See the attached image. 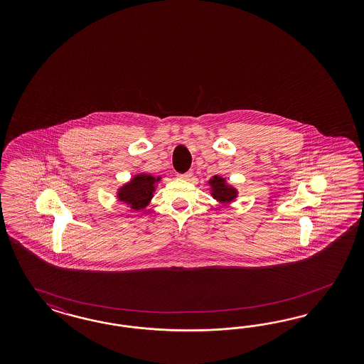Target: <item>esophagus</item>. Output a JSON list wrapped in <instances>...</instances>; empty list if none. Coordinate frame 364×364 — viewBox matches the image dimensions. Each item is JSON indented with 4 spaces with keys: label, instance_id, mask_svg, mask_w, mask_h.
Masks as SVG:
<instances>
[{
    "label": "esophagus",
    "instance_id": "esophagus-1",
    "mask_svg": "<svg viewBox=\"0 0 364 364\" xmlns=\"http://www.w3.org/2000/svg\"><path fill=\"white\" fill-rule=\"evenodd\" d=\"M177 176L180 177V178H186V180H188L189 177L192 176V171H188L186 173H178Z\"/></svg>",
    "mask_w": 364,
    "mask_h": 364
}]
</instances>
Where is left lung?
Instances as JSON below:
<instances>
[{
	"mask_svg": "<svg viewBox=\"0 0 364 364\" xmlns=\"http://www.w3.org/2000/svg\"><path fill=\"white\" fill-rule=\"evenodd\" d=\"M210 184L212 186V196L221 203H230L236 198V191L232 187H228L224 178L213 176L210 180Z\"/></svg>",
	"mask_w": 364,
	"mask_h": 364,
	"instance_id": "1",
	"label": "left lung"
}]
</instances>
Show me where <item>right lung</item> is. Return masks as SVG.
Returning a JSON list of instances; mask_svg holds the SVG:
<instances>
[{
	"label": "right lung",
	"instance_id": "obj_1",
	"mask_svg": "<svg viewBox=\"0 0 364 364\" xmlns=\"http://www.w3.org/2000/svg\"><path fill=\"white\" fill-rule=\"evenodd\" d=\"M160 178V177H159ZM151 175H139L133 177L132 181L122 187L119 192V198L122 203L131 205L133 210H141L152 198L154 183L159 180Z\"/></svg>",
	"mask_w": 364,
	"mask_h": 364
}]
</instances>
